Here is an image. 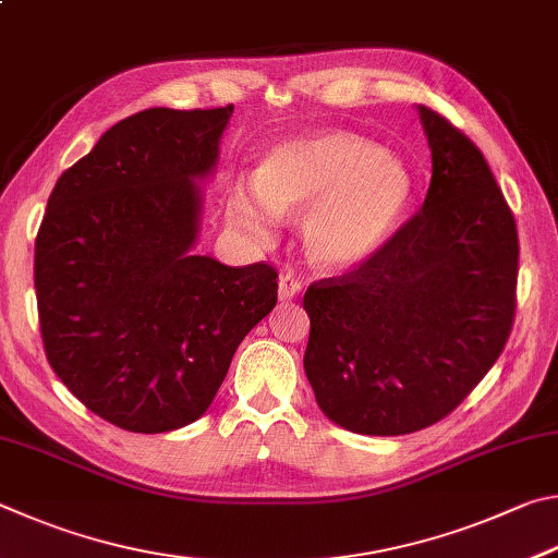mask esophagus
I'll use <instances>...</instances> for the list:
<instances>
[{
  "mask_svg": "<svg viewBox=\"0 0 558 558\" xmlns=\"http://www.w3.org/2000/svg\"><path fill=\"white\" fill-rule=\"evenodd\" d=\"M301 289H304V284L294 277V274H281L279 277V299L281 301H291L296 299L301 294Z\"/></svg>",
  "mask_w": 558,
  "mask_h": 558,
  "instance_id": "obj_1",
  "label": "esophagus"
}]
</instances>
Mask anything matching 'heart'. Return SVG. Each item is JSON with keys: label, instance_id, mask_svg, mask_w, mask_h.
<instances>
[{"label": "heart", "instance_id": "heart-1", "mask_svg": "<svg viewBox=\"0 0 558 558\" xmlns=\"http://www.w3.org/2000/svg\"><path fill=\"white\" fill-rule=\"evenodd\" d=\"M412 191V173L395 154L350 132H314L271 146L254 181L228 183L222 208L257 244L274 240L279 220L301 218L308 262L348 271L387 247Z\"/></svg>", "mask_w": 558, "mask_h": 558}]
</instances>
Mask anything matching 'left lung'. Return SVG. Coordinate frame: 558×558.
Listing matches in <instances>:
<instances>
[{"label": "left lung", "mask_w": 558, "mask_h": 558, "mask_svg": "<svg viewBox=\"0 0 558 558\" xmlns=\"http://www.w3.org/2000/svg\"><path fill=\"white\" fill-rule=\"evenodd\" d=\"M432 185L383 252L311 284L304 369L330 422L402 436L441 422L510 338L517 225L481 149L428 107Z\"/></svg>", "instance_id": "left-lung-1"}]
</instances>
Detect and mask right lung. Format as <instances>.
Returning a JSON list of instances; mask_svg holds the SVG:
<instances>
[{
  "instance_id": "add662e5",
  "label": "right lung",
  "mask_w": 558,
  "mask_h": 558,
  "mask_svg": "<svg viewBox=\"0 0 558 558\" xmlns=\"http://www.w3.org/2000/svg\"><path fill=\"white\" fill-rule=\"evenodd\" d=\"M232 105L151 107L117 122L63 171L36 238L46 357L105 422L189 426L213 404L242 338L277 306L269 264L193 252L203 191Z\"/></svg>"
}]
</instances>
